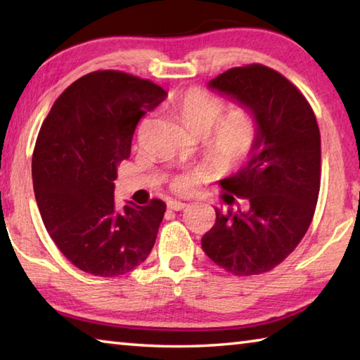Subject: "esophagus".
Returning <instances> with one entry per match:
<instances>
[{
    "label": "esophagus",
    "mask_w": 360,
    "mask_h": 360,
    "mask_svg": "<svg viewBox=\"0 0 360 360\" xmlns=\"http://www.w3.org/2000/svg\"><path fill=\"white\" fill-rule=\"evenodd\" d=\"M187 206V203L184 202H179V200H169L168 202V208L173 210V211H182Z\"/></svg>",
    "instance_id": "1"
}]
</instances>
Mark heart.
Instances as JSON below:
<instances>
[{"label":"heart","mask_w":360,"mask_h":360,"mask_svg":"<svg viewBox=\"0 0 360 360\" xmlns=\"http://www.w3.org/2000/svg\"><path fill=\"white\" fill-rule=\"evenodd\" d=\"M174 112L192 135L203 138L205 148L216 162L236 167L252 154L260 135V122L251 106L225 112V101L202 89H188L174 101ZM203 179L200 172L176 176L173 191L187 193Z\"/></svg>","instance_id":"heart-1"}]
</instances>
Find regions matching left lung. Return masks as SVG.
Segmentation results:
<instances>
[{"label":"left lung","mask_w":360,"mask_h":360,"mask_svg":"<svg viewBox=\"0 0 360 360\" xmlns=\"http://www.w3.org/2000/svg\"><path fill=\"white\" fill-rule=\"evenodd\" d=\"M210 87L251 106L260 135L245 167L221 181L229 192L225 203L236 210L214 208L216 224L202 248L231 275H262L294 251L313 221L321 187L319 127L300 90L268 66L230 68Z\"/></svg>","instance_id":"8db88e82"}]
</instances>
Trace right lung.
I'll return each instance as SVG.
<instances>
[{
  "mask_svg": "<svg viewBox=\"0 0 360 360\" xmlns=\"http://www.w3.org/2000/svg\"><path fill=\"white\" fill-rule=\"evenodd\" d=\"M160 85L122 71L72 82L42 122L32 176L42 222L79 270L112 278L148 259L167 205H115L117 167L130 157L139 119L165 100Z\"/></svg>",
  "mask_w": 360,
  "mask_h": 360,
  "instance_id": "obj_1",
  "label": "right lung"
}]
</instances>
